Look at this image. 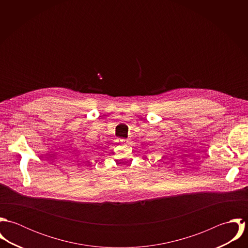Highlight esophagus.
I'll return each mask as SVG.
<instances>
[{"mask_svg": "<svg viewBox=\"0 0 248 248\" xmlns=\"http://www.w3.org/2000/svg\"><path fill=\"white\" fill-rule=\"evenodd\" d=\"M119 141L121 142V143H128V140H120Z\"/></svg>", "mask_w": 248, "mask_h": 248, "instance_id": "esophagus-1", "label": "esophagus"}]
</instances>
